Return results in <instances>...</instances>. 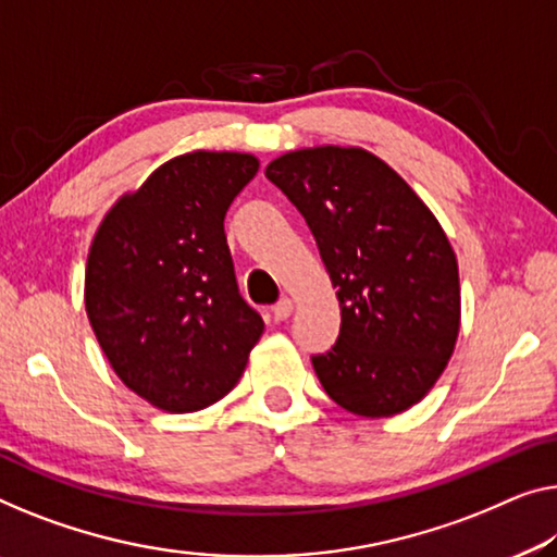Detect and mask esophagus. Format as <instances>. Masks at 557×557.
<instances>
[{"label": "esophagus", "mask_w": 557, "mask_h": 557, "mask_svg": "<svg viewBox=\"0 0 557 557\" xmlns=\"http://www.w3.org/2000/svg\"><path fill=\"white\" fill-rule=\"evenodd\" d=\"M293 300H289V297H282V300L272 307V314H275V320L277 322H282V320H287L289 314H293Z\"/></svg>", "instance_id": "esophagus-1"}]
</instances>
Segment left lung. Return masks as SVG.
Segmentation results:
<instances>
[{
    "label": "left lung",
    "instance_id": "obj_1",
    "mask_svg": "<svg viewBox=\"0 0 557 557\" xmlns=\"http://www.w3.org/2000/svg\"><path fill=\"white\" fill-rule=\"evenodd\" d=\"M314 235L339 300V337L312 368L347 412L412 408L460 332L458 260L430 207L362 147L295 149L268 164Z\"/></svg>",
    "mask_w": 557,
    "mask_h": 557
}]
</instances>
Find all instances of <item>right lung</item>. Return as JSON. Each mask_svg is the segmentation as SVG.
Instances as JSON below:
<instances>
[{"mask_svg": "<svg viewBox=\"0 0 557 557\" xmlns=\"http://www.w3.org/2000/svg\"><path fill=\"white\" fill-rule=\"evenodd\" d=\"M260 162L195 152L164 162L104 214L85 307L112 370L154 408L195 412L243 377L264 322L243 300L225 214Z\"/></svg>", "mask_w": 557, "mask_h": 557, "instance_id": "1", "label": "right lung"}]
</instances>
